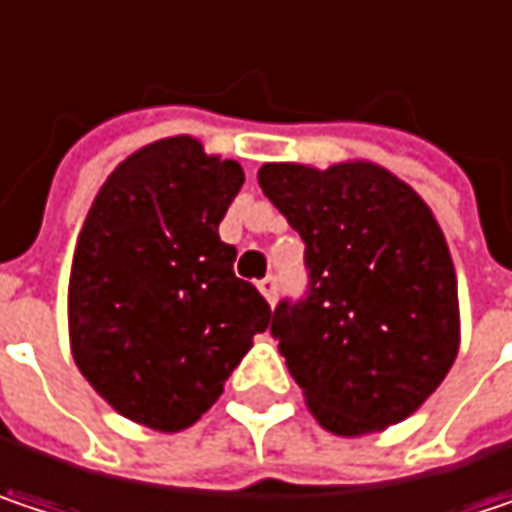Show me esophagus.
I'll list each match as a JSON object with an SVG mask.
<instances>
[{
  "mask_svg": "<svg viewBox=\"0 0 512 512\" xmlns=\"http://www.w3.org/2000/svg\"><path fill=\"white\" fill-rule=\"evenodd\" d=\"M259 291H262V294H265V300H268V303H271V306H274L276 303V291H279V276H265V279H262V282H259Z\"/></svg>",
  "mask_w": 512,
  "mask_h": 512,
  "instance_id": "obj_1",
  "label": "esophagus"
}]
</instances>
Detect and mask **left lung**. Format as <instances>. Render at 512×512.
Returning a JSON list of instances; mask_svg holds the SVG:
<instances>
[{"mask_svg":"<svg viewBox=\"0 0 512 512\" xmlns=\"http://www.w3.org/2000/svg\"><path fill=\"white\" fill-rule=\"evenodd\" d=\"M265 198L306 244V291L279 300L271 335L332 434L411 417L452 370L457 276L431 209L373 163L259 168Z\"/></svg>","mask_w":512,"mask_h":512,"instance_id":"8db88e82","label":"left lung"}]
</instances>
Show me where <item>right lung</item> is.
Returning a JSON list of instances; mask_svg holds the SVG:
<instances>
[{"instance_id": "right-lung-1", "label": "right lung", "mask_w": 512, "mask_h": 512, "mask_svg": "<svg viewBox=\"0 0 512 512\" xmlns=\"http://www.w3.org/2000/svg\"><path fill=\"white\" fill-rule=\"evenodd\" d=\"M241 183V165L171 136L128 157L92 201L69 276V338L84 379L128 420L192 425L271 323L218 236Z\"/></svg>"}]
</instances>
